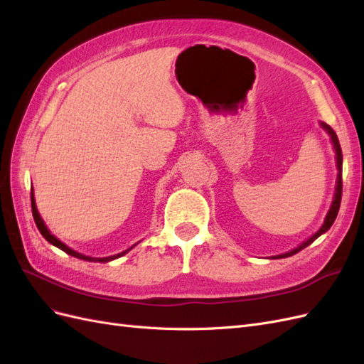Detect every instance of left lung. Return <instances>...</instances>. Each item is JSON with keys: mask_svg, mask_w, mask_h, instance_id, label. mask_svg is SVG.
<instances>
[{"mask_svg": "<svg viewBox=\"0 0 364 364\" xmlns=\"http://www.w3.org/2000/svg\"><path fill=\"white\" fill-rule=\"evenodd\" d=\"M320 125H321V129H325V130L328 132V134L331 136V141H332V144H333V150H336V161H337V170H338V174H337L336 194H333L332 205H331V208H329V211H328V214H326V219H325V222H323V225H321V228H320L316 234L311 235V237H309L306 242H303V243L300 245V247H297L296 250H292V251H289V252H284V254H280V255H274L272 259H284V257H289V255L297 254L299 251H301V250H304L306 247H309V245H311L314 240H316L317 237H320V235H321L323 232H326V231L332 227V223H333V220H336L337 214H338L340 203H341V191H343V182H341L343 154H341V146H340V142H338V137H337L336 132H333V130L331 129V127H329L328 124H325V122H320Z\"/></svg>", "mask_w": 364, "mask_h": 364, "instance_id": "obj_1", "label": "left lung"}]
</instances>
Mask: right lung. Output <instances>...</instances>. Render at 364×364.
<instances>
[{
    "instance_id": "right-lung-1",
    "label": "right lung",
    "mask_w": 364,
    "mask_h": 364,
    "mask_svg": "<svg viewBox=\"0 0 364 364\" xmlns=\"http://www.w3.org/2000/svg\"><path fill=\"white\" fill-rule=\"evenodd\" d=\"M32 214H33V219H35V223H36V227H38V230H39V232L43 234V237L48 242V243H52V245H55L56 248H60V250H63L64 252H67V254H70V255H73V257H76V259H81V260H87V262H101V263H105V262H110V260H114V259H119L121 255H124V254H127L129 252L132 248H134V245L132 248H129V250H125V251H122V252H119V254H116V255H109V257H90V255H84V254H81V252H76L75 250H72V248H68L65 243H63L60 239H56L55 235L47 230V227H46V223H44V220L41 219V215H39V213H38V210H36V203H35V198H33V190H32Z\"/></svg>"
}]
</instances>
